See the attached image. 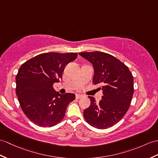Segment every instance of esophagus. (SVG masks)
<instances>
[{
	"label": "esophagus",
	"mask_w": 158,
	"mask_h": 158,
	"mask_svg": "<svg viewBox=\"0 0 158 158\" xmlns=\"http://www.w3.org/2000/svg\"><path fill=\"white\" fill-rule=\"evenodd\" d=\"M75 97H76L77 99H79V98H82L83 96H82V95H81V94H76Z\"/></svg>",
	"instance_id": "34e87169"
}]
</instances>
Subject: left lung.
<instances>
[{"mask_svg":"<svg viewBox=\"0 0 158 158\" xmlns=\"http://www.w3.org/2000/svg\"><path fill=\"white\" fill-rule=\"evenodd\" d=\"M93 64L94 85L100 84L103 96L99 103L89 96L91 104L83 111L88 124L106 129L118 123L126 114L134 94L133 76L127 65L111 54L102 52H80Z\"/></svg>","mask_w":158,"mask_h":158,"instance_id":"8db88e82","label":"left lung"}]
</instances>
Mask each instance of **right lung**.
<instances>
[{"label":"right lung","instance_id":"add662e5","mask_svg":"<svg viewBox=\"0 0 158 158\" xmlns=\"http://www.w3.org/2000/svg\"><path fill=\"white\" fill-rule=\"evenodd\" d=\"M77 57L75 52H47L37 55L22 64L16 75V94L23 113L41 127H52L63 119L74 94H60L53 84L62 78L69 62Z\"/></svg>","mask_w":158,"mask_h":158}]
</instances>
